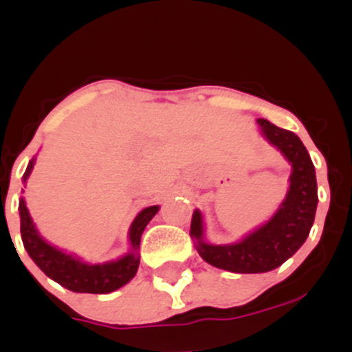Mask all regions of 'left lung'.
I'll return each instance as SVG.
<instances>
[{
    "label": "left lung",
    "mask_w": 352,
    "mask_h": 352,
    "mask_svg": "<svg viewBox=\"0 0 352 352\" xmlns=\"http://www.w3.org/2000/svg\"><path fill=\"white\" fill-rule=\"evenodd\" d=\"M256 122L265 139L292 164L289 190L280 208L265 225L232 245L205 241L200 210L193 212L190 225V236L200 256L215 268L233 273H265L281 266L306 241L318 207L316 172L300 137L266 119Z\"/></svg>",
    "instance_id": "8db88e82"
}]
</instances>
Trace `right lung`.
I'll return each instance as SVG.
<instances>
[{
	"mask_svg": "<svg viewBox=\"0 0 352 352\" xmlns=\"http://www.w3.org/2000/svg\"><path fill=\"white\" fill-rule=\"evenodd\" d=\"M34 162L36 159H31L28 164L26 172L23 175L24 182L28 180L31 170H33ZM157 212H159L157 205L147 207L132 221L131 230H129V240H131L132 246L131 253L124 254L122 258L116 261H107L102 265H89L80 261L79 258L72 256V254L60 252L56 246L43 240L34 227L33 218L28 212L26 201L21 199L19 200V218H21L23 245L28 254L33 258L34 263L39 266V270L64 288L74 293H111L119 289L120 286L127 285L135 276L140 263V236Z\"/></svg>",
	"mask_w": 352,
	"mask_h": 352,
	"instance_id": "add662e5",
	"label": "right lung"
}]
</instances>
